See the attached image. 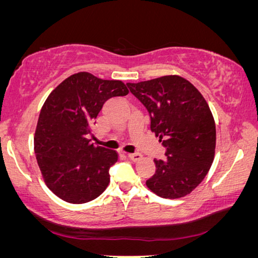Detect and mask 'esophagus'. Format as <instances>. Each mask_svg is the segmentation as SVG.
Instances as JSON below:
<instances>
[{
  "mask_svg": "<svg viewBox=\"0 0 258 258\" xmlns=\"http://www.w3.org/2000/svg\"><path fill=\"white\" fill-rule=\"evenodd\" d=\"M128 157L132 160L133 162H139L142 160V155L139 154V153H135V154H128Z\"/></svg>",
  "mask_w": 258,
  "mask_h": 258,
  "instance_id": "obj_1",
  "label": "esophagus"
}]
</instances>
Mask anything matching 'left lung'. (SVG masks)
<instances>
[{
	"label": "left lung",
	"instance_id": "8db88e82",
	"mask_svg": "<svg viewBox=\"0 0 258 258\" xmlns=\"http://www.w3.org/2000/svg\"><path fill=\"white\" fill-rule=\"evenodd\" d=\"M126 86L149 111L151 132L167 148L165 160H154L156 172L147 186L163 199L189 195L207 176L216 149V126L206 98L178 75Z\"/></svg>",
	"mask_w": 258,
	"mask_h": 258
}]
</instances>
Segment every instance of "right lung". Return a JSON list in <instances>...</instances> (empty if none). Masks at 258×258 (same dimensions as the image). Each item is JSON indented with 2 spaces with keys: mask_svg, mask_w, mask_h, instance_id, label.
Returning <instances> with one entry per match:
<instances>
[{
  "mask_svg": "<svg viewBox=\"0 0 258 258\" xmlns=\"http://www.w3.org/2000/svg\"><path fill=\"white\" fill-rule=\"evenodd\" d=\"M128 94L122 81L87 72L69 76L49 94L38 116L34 150L44 183L61 200L87 203L107 189L118 154L95 147L88 134L105 101Z\"/></svg>",
  "mask_w": 258,
  "mask_h": 258,
  "instance_id": "right-lung-1",
  "label": "right lung"
}]
</instances>
